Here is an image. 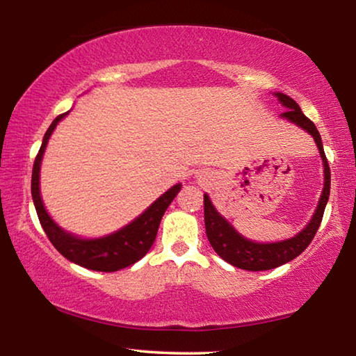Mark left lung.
<instances>
[{"label": "left lung", "mask_w": 356, "mask_h": 356, "mask_svg": "<svg viewBox=\"0 0 356 356\" xmlns=\"http://www.w3.org/2000/svg\"><path fill=\"white\" fill-rule=\"evenodd\" d=\"M276 97H278L281 104L287 108V111L282 113V118L297 124L298 127L308 131V134L312 135V138L316 140L325 166V184L321 201H318V207L309 225L306 226L298 236L278 243H256L251 242V240L243 238L240 234L236 232V229L216 212L212 202L209 200V196L204 195V222H206V234L210 245H212V248L216 251V254L221 259H225L226 262L242 270H250V272H261V270H272L280 267V265H284L286 262H291L292 259L300 256L301 252L308 248V245L316 236L318 226H321L325 206H327L330 196L331 174L327 156H325L323 152L321 134H318L316 125L312 124V120L301 113L297 102L281 92L276 94Z\"/></svg>", "instance_id": "1"}]
</instances>
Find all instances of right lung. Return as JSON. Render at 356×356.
Segmentation results:
<instances>
[{"label":"right lung","instance_id":"right-lung-1","mask_svg":"<svg viewBox=\"0 0 356 356\" xmlns=\"http://www.w3.org/2000/svg\"><path fill=\"white\" fill-rule=\"evenodd\" d=\"M65 114L67 113L59 114V116L53 120L44 136V141H42L39 152L35 155L31 177V195L35 206V212H38L39 221L42 227H44L48 240H50L53 246H55L65 259H69L70 262H74L76 265H81L84 268L95 270V272H118V270L129 267V265L138 262L141 257L147 254L150 246L154 245L161 216L166 212V209L171 204V201L176 197L180 190V184L171 186V188L168 190L165 195H161L146 212L141 213L136 220L120 229V231L111 234V236L94 240H84L64 232L63 229L48 216L44 204H42L39 191V171L42 155H44V150L47 147L48 138H50L53 130L56 127V124L65 116Z\"/></svg>","mask_w":356,"mask_h":356}]
</instances>
